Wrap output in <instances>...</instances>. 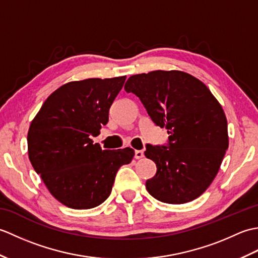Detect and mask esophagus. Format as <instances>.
Listing matches in <instances>:
<instances>
[{"instance_id": "1", "label": "esophagus", "mask_w": 258, "mask_h": 258, "mask_svg": "<svg viewBox=\"0 0 258 258\" xmlns=\"http://www.w3.org/2000/svg\"><path fill=\"white\" fill-rule=\"evenodd\" d=\"M144 156V153H143V151H135V155H134V157L136 158V160H141L142 157Z\"/></svg>"}]
</instances>
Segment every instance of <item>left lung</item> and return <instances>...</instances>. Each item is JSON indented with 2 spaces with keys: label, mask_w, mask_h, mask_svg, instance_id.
Returning a JSON list of instances; mask_svg holds the SVG:
<instances>
[{
  "label": "left lung",
  "mask_w": 258,
  "mask_h": 258,
  "mask_svg": "<svg viewBox=\"0 0 258 258\" xmlns=\"http://www.w3.org/2000/svg\"><path fill=\"white\" fill-rule=\"evenodd\" d=\"M138 96L155 125L169 134L166 145L146 144L156 164L146 189L167 204H184L211 185L228 149L227 119L207 86L180 71L132 75L124 86Z\"/></svg>",
  "instance_id": "obj_1"
}]
</instances>
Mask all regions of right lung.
<instances>
[{
  "label": "right lung",
  "mask_w": 258,
  "mask_h": 258,
  "mask_svg": "<svg viewBox=\"0 0 258 258\" xmlns=\"http://www.w3.org/2000/svg\"><path fill=\"white\" fill-rule=\"evenodd\" d=\"M126 76L70 82L46 98L30 125L29 158L50 193L63 205L89 210L112 191L118 168L134 150H102L93 144Z\"/></svg>",
  "instance_id": "add662e5"
}]
</instances>
